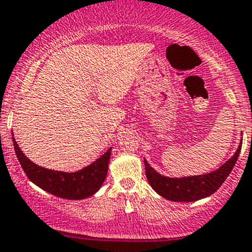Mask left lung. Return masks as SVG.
Returning a JSON list of instances; mask_svg holds the SVG:
<instances>
[{"instance_id":"8db88e82","label":"left lung","mask_w":252,"mask_h":252,"mask_svg":"<svg viewBox=\"0 0 252 252\" xmlns=\"http://www.w3.org/2000/svg\"><path fill=\"white\" fill-rule=\"evenodd\" d=\"M240 150H242V142L234 155L217 170L210 173H205V175L188 176V177L180 178L166 177L164 175H160L144 159L145 175H147V180L152 188L167 200L176 201V203H189V201L200 200V199L207 198L214 194L222 186L225 178L232 172L233 167L239 158Z\"/></svg>"}]
</instances>
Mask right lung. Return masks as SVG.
I'll return each mask as SVG.
<instances>
[{
  "mask_svg": "<svg viewBox=\"0 0 252 252\" xmlns=\"http://www.w3.org/2000/svg\"><path fill=\"white\" fill-rule=\"evenodd\" d=\"M13 145L18 160L31 182L59 198L68 199V200H81V199L90 198L99 190L107 177L111 148H109L94 162L82 170L75 172H63V171L48 170L42 166L33 164L20 150L14 137H13Z\"/></svg>",
  "mask_w": 252,
  "mask_h": 252,
  "instance_id": "add662e5",
  "label": "right lung"
}]
</instances>
